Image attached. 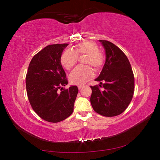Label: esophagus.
I'll use <instances>...</instances> for the list:
<instances>
[{
	"label": "esophagus",
	"mask_w": 160,
	"mask_h": 160,
	"mask_svg": "<svg viewBox=\"0 0 160 160\" xmlns=\"http://www.w3.org/2000/svg\"><path fill=\"white\" fill-rule=\"evenodd\" d=\"M83 88V86H81V85H79L78 86V89H79V90H81L82 88Z\"/></svg>",
	"instance_id": "1"
}]
</instances>
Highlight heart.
I'll list each match as a JSON object with an SVG mask.
<instances>
[{
	"label": "heart",
	"mask_w": 160,
	"mask_h": 160,
	"mask_svg": "<svg viewBox=\"0 0 160 160\" xmlns=\"http://www.w3.org/2000/svg\"><path fill=\"white\" fill-rule=\"evenodd\" d=\"M99 50V47L93 41L81 42L75 46L72 51L66 50L62 53L61 57V65L67 70L70 71L77 64L78 57L86 55L83 64L92 66L94 70L99 71L104 62V57ZM93 77V72L89 66L79 67L71 72L69 77V80L72 84L82 85Z\"/></svg>",
	"instance_id": "1"
}]
</instances>
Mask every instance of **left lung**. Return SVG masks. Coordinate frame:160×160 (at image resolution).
Returning a JSON list of instances; mask_svg holds the SVG:
<instances>
[{"label": "left lung", "instance_id": "1", "mask_svg": "<svg viewBox=\"0 0 160 160\" xmlns=\"http://www.w3.org/2000/svg\"><path fill=\"white\" fill-rule=\"evenodd\" d=\"M105 52V62L100 75L95 81L100 82L103 91L98 86H91L90 101L97 113L113 117L122 113L132 99L134 76L130 62L123 52L113 43L99 40ZM104 83L102 84V82Z\"/></svg>", "mask_w": 160, "mask_h": 160}]
</instances>
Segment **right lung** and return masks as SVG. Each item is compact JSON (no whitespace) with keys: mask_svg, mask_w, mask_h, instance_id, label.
Wrapping results in <instances>:
<instances>
[{"mask_svg":"<svg viewBox=\"0 0 160 160\" xmlns=\"http://www.w3.org/2000/svg\"><path fill=\"white\" fill-rule=\"evenodd\" d=\"M68 44L45 47L32 57L26 76L28 101L35 113L47 122L57 123L70 116L78 88L68 84L61 57ZM61 91L60 92V91Z\"/></svg>","mask_w":160,"mask_h":160,"instance_id":"1","label":"right lung"}]
</instances>
